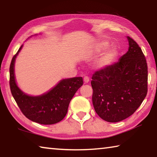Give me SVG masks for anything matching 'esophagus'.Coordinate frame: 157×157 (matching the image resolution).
I'll list each match as a JSON object with an SVG mask.
<instances>
[{
  "label": "esophagus",
  "mask_w": 157,
  "mask_h": 157,
  "mask_svg": "<svg viewBox=\"0 0 157 157\" xmlns=\"http://www.w3.org/2000/svg\"><path fill=\"white\" fill-rule=\"evenodd\" d=\"M88 82H89V78H88V77H87V76L84 77V83L86 84V83H88Z\"/></svg>",
  "instance_id": "esophagus-1"
}]
</instances>
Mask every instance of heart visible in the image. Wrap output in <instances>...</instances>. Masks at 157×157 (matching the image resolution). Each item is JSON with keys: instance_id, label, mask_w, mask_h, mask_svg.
Masks as SVG:
<instances>
[{"instance_id": "1", "label": "heart", "mask_w": 157, "mask_h": 157, "mask_svg": "<svg viewBox=\"0 0 157 157\" xmlns=\"http://www.w3.org/2000/svg\"><path fill=\"white\" fill-rule=\"evenodd\" d=\"M108 44H109V42L108 41H101L99 42L94 47L93 53L99 54V53H101L102 51L108 46ZM116 55L117 49L115 47H110L107 48L96 60L95 64V68L99 70L106 69L112 64L114 59L115 58Z\"/></svg>"}]
</instances>
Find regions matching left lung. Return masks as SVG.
Returning a JSON list of instances; mask_svg holds the SVG:
<instances>
[{
	"instance_id": "8db88e82",
	"label": "left lung",
	"mask_w": 157,
	"mask_h": 157,
	"mask_svg": "<svg viewBox=\"0 0 157 157\" xmlns=\"http://www.w3.org/2000/svg\"><path fill=\"white\" fill-rule=\"evenodd\" d=\"M128 51L116 63L96 71L92 77L93 104L108 122L128 118L140 106L147 90V66L137 43L129 36Z\"/></svg>"
}]
</instances>
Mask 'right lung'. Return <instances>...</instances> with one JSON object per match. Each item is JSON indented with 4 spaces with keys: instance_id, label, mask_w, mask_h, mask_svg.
<instances>
[{
    "instance_id": "right-lung-1",
    "label": "right lung",
    "mask_w": 157,
    "mask_h": 157,
    "mask_svg": "<svg viewBox=\"0 0 157 157\" xmlns=\"http://www.w3.org/2000/svg\"><path fill=\"white\" fill-rule=\"evenodd\" d=\"M23 45L13 57L10 68V85L12 95L24 115L36 123L51 125L62 121L66 116L73 97L83 84L82 77L61 79L55 86L40 95H30L23 92L16 83V59Z\"/></svg>"
}]
</instances>
